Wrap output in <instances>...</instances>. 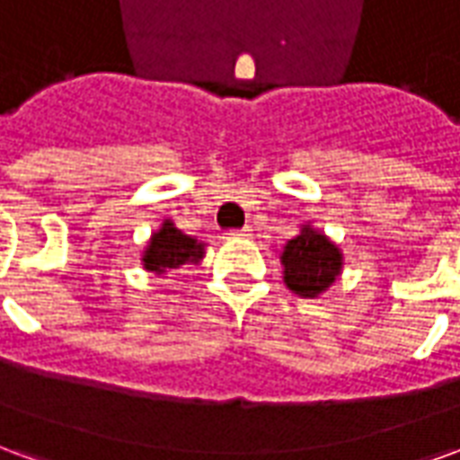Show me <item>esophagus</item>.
I'll list each match as a JSON object with an SVG mask.
<instances>
[{
  "label": "esophagus",
  "mask_w": 460,
  "mask_h": 460,
  "mask_svg": "<svg viewBox=\"0 0 460 460\" xmlns=\"http://www.w3.org/2000/svg\"><path fill=\"white\" fill-rule=\"evenodd\" d=\"M226 236H229V239H249L251 229L249 226H243V229H231L226 231Z\"/></svg>",
  "instance_id": "obj_1"
}]
</instances>
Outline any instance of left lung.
Instances as JSON below:
<instances>
[{
    "label": "left lung",
    "instance_id": "obj_1",
    "mask_svg": "<svg viewBox=\"0 0 460 460\" xmlns=\"http://www.w3.org/2000/svg\"><path fill=\"white\" fill-rule=\"evenodd\" d=\"M280 261L286 266V286L305 298H315L318 293L328 290L342 269L340 251L323 234L308 226L288 241Z\"/></svg>",
    "mask_w": 460,
    "mask_h": 460
}]
</instances>
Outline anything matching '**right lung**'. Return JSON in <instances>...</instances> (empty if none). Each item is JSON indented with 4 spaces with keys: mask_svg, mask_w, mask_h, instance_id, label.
Returning <instances> with one entry per match:
<instances>
[{
    "mask_svg": "<svg viewBox=\"0 0 460 460\" xmlns=\"http://www.w3.org/2000/svg\"><path fill=\"white\" fill-rule=\"evenodd\" d=\"M201 243L181 234L174 224L164 221L162 229L152 236L150 246L145 251V269L155 270V273H162L164 269H177V266H184L187 261L201 259Z\"/></svg>",
    "mask_w": 460,
    "mask_h": 460,
    "instance_id": "right-lung-1",
    "label": "right lung"
}]
</instances>
